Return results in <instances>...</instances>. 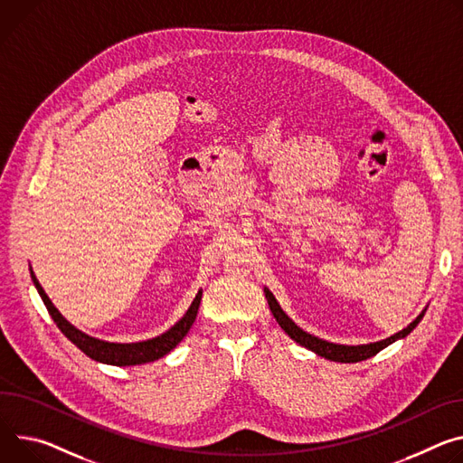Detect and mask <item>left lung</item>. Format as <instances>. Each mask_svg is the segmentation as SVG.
Here are the masks:
<instances>
[{"mask_svg":"<svg viewBox=\"0 0 463 463\" xmlns=\"http://www.w3.org/2000/svg\"><path fill=\"white\" fill-rule=\"evenodd\" d=\"M264 293H266V299H268V305H269V310L273 314V317L277 319V323L280 325V328L289 335V338L293 342H298L299 345L307 347L308 351L316 353L317 356H323L326 360H332V362H342V364H353V362H362V360H367L371 356H374L376 353H381L384 347L392 345L393 342L397 340H402L406 338V335L419 325V321L423 319L425 312L429 307L423 308V312L419 314L406 328L395 332L393 335H390V338L386 340H381V342H373V344H364V345H342V344H332V342H326V340H321L317 338V335L303 330L296 321H293L279 305V301L275 299L273 293L264 286Z\"/></svg>","mask_w":463,"mask_h":463,"instance_id":"left-lung-1","label":"left lung"}]
</instances>
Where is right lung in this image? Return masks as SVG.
I'll list each match as a JSON object with an SVG mask.
<instances>
[{
	"instance_id": "add662e5",
	"label": "right lung",
	"mask_w": 463,
	"mask_h": 463,
	"mask_svg": "<svg viewBox=\"0 0 463 463\" xmlns=\"http://www.w3.org/2000/svg\"><path fill=\"white\" fill-rule=\"evenodd\" d=\"M29 271H31V279H33L34 288L38 289L42 301H44L52 319L57 323L61 332L87 356H90L96 362L109 364V365H140V364L155 362V360L162 358L164 354L174 351L183 342V338L188 334V330L192 328V325L195 321V316H197V310H199V305H201V296H203V289H199L195 299L190 305V308L186 310V314L172 328H167L160 335H155V338H151V340L135 342V344H116V342H107V340L94 338V335L73 326L57 310V307L52 303V299L48 298V293L44 291V288L40 286L38 279L34 277L33 269H29Z\"/></svg>"
}]
</instances>
